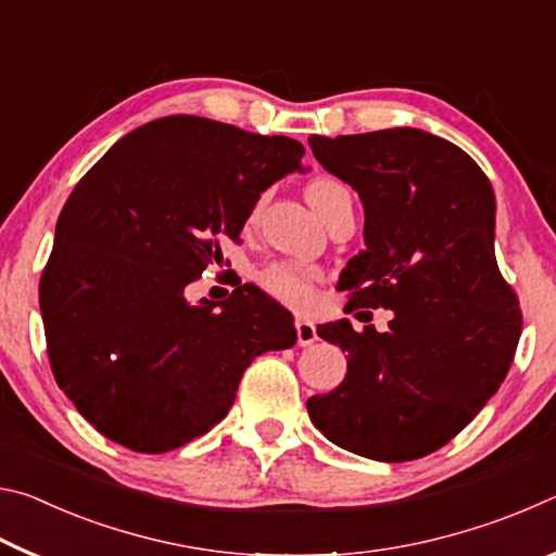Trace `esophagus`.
<instances>
[{
	"mask_svg": "<svg viewBox=\"0 0 556 556\" xmlns=\"http://www.w3.org/2000/svg\"><path fill=\"white\" fill-rule=\"evenodd\" d=\"M294 326H296V343L299 345H312L318 338L316 326H314V321H308V318H296Z\"/></svg>",
	"mask_w": 556,
	"mask_h": 556,
	"instance_id": "1",
	"label": "esophagus"
}]
</instances>
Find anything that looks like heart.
<instances>
[{
	"instance_id": "heart-1",
	"label": "heart",
	"mask_w": 556,
	"mask_h": 556,
	"mask_svg": "<svg viewBox=\"0 0 556 556\" xmlns=\"http://www.w3.org/2000/svg\"><path fill=\"white\" fill-rule=\"evenodd\" d=\"M306 199L314 205V211L328 223L343 205H351V191L341 181H336V178L324 176L308 184ZM262 203H265V199H257V203L252 205L250 220L257 218ZM316 279L318 275L314 269L296 265V262H271V265L257 271V285L269 296H275L291 308H306L312 304Z\"/></svg>"
}]
</instances>
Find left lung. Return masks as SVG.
I'll return each instance as SVG.
<instances>
[{"instance_id": "obj_1", "label": "left lung", "mask_w": 556, "mask_h": 556, "mask_svg": "<svg viewBox=\"0 0 556 556\" xmlns=\"http://www.w3.org/2000/svg\"><path fill=\"white\" fill-rule=\"evenodd\" d=\"M308 144L365 208V250L341 275L345 308L392 312L384 333L355 331L348 318L318 326L348 353V372L306 402L308 417L357 456L421 458L483 409L520 341V301L493 248V188L464 149L421 129L314 135Z\"/></svg>"}]
</instances>
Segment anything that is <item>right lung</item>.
<instances>
[{"label":"right lung","mask_w":556,"mask_h":556,"mask_svg":"<svg viewBox=\"0 0 556 556\" xmlns=\"http://www.w3.org/2000/svg\"><path fill=\"white\" fill-rule=\"evenodd\" d=\"M301 156L296 139L172 115L73 188L39 301L53 378L102 437L139 454L184 446L228 414L257 355L296 343L291 314L257 287L213 304L184 289Z\"/></svg>","instance_id":"obj_1"}]
</instances>
